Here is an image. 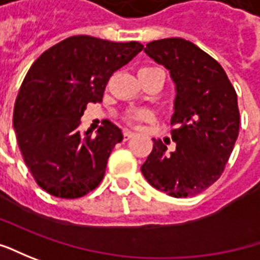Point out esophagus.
I'll return each instance as SVG.
<instances>
[{
  "mask_svg": "<svg viewBox=\"0 0 260 260\" xmlns=\"http://www.w3.org/2000/svg\"><path fill=\"white\" fill-rule=\"evenodd\" d=\"M134 135H135V134H134L132 131H128V129L123 131V139H125V141H128V139H131V138H132V137H134Z\"/></svg>",
  "mask_w": 260,
  "mask_h": 260,
  "instance_id": "obj_1",
  "label": "esophagus"
}]
</instances>
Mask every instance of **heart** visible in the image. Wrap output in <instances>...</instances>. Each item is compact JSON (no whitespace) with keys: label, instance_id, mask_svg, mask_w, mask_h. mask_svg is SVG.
Segmentation results:
<instances>
[{"label":"heart","instance_id":"1","mask_svg":"<svg viewBox=\"0 0 260 260\" xmlns=\"http://www.w3.org/2000/svg\"><path fill=\"white\" fill-rule=\"evenodd\" d=\"M154 118L152 112H149L147 109H141V111H135V112L129 113L126 116V121L129 123H137V122H142V121H151Z\"/></svg>","mask_w":260,"mask_h":260}]
</instances>
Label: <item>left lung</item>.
Instances as JSON below:
<instances>
[{
  "label": "left lung",
  "mask_w": 260,
  "mask_h": 260,
  "mask_svg": "<svg viewBox=\"0 0 260 260\" xmlns=\"http://www.w3.org/2000/svg\"><path fill=\"white\" fill-rule=\"evenodd\" d=\"M147 56L170 70L175 85L173 152L161 139L141 171L171 197H192L219 180L239 134L237 94L214 58L180 37L151 41Z\"/></svg>",
  "instance_id": "8db88e82"
}]
</instances>
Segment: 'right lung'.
<instances>
[{"mask_svg":"<svg viewBox=\"0 0 260 260\" xmlns=\"http://www.w3.org/2000/svg\"><path fill=\"white\" fill-rule=\"evenodd\" d=\"M144 49L73 36L46 50L28 70L14 105L17 142L34 180L60 199H79L102 181L108 158L123 135L106 122L96 137L80 134L89 102H102L113 72Z\"/></svg>","mask_w":260,"mask_h":260,"instance_id":"add662e5","label":"right lung"}]
</instances>
